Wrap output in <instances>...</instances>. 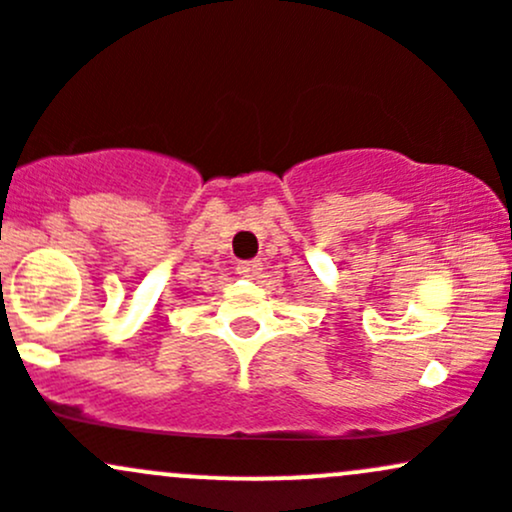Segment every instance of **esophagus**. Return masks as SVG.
Listing matches in <instances>:
<instances>
[{"instance_id": "esophagus-1", "label": "esophagus", "mask_w": 512, "mask_h": 512, "mask_svg": "<svg viewBox=\"0 0 512 512\" xmlns=\"http://www.w3.org/2000/svg\"><path fill=\"white\" fill-rule=\"evenodd\" d=\"M236 271L241 273V276H246V278H254L258 271H261V261H241L239 266H236Z\"/></svg>"}]
</instances>
